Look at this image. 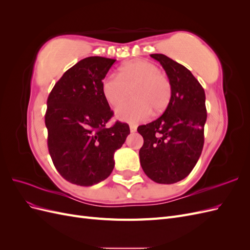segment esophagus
<instances>
[{"label":"esophagus","instance_id":"34e87169","mask_svg":"<svg viewBox=\"0 0 250 250\" xmlns=\"http://www.w3.org/2000/svg\"><path fill=\"white\" fill-rule=\"evenodd\" d=\"M129 128H130V132H135V131H137V126H135L134 124H131L129 126Z\"/></svg>","mask_w":250,"mask_h":250}]
</instances>
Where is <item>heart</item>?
Returning a JSON list of instances; mask_svg holds the SVG:
<instances>
[{"label": "heart", "mask_w": 250, "mask_h": 250, "mask_svg": "<svg viewBox=\"0 0 250 250\" xmlns=\"http://www.w3.org/2000/svg\"><path fill=\"white\" fill-rule=\"evenodd\" d=\"M134 99L117 109V117L126 122L146 120L151 111L161 113L171 99L169 79L147 60H132L120 66L118 76L110 75L102 82V94L112 107H118L130 97Z\"/></svg>", "instance_id": "1"}]
</instances>
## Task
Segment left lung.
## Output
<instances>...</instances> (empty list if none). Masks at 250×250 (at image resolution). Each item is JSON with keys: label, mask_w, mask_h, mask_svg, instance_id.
Wrapping results in <instances>:
<instances>
[{"label": "left lung", "mask_w": 250, "mask_h": 250, "mask_svg": "<svg viewBox=\"0 0 250 250\" xmlns=\"http://www.w3.org/2000/svg\"><path fill=\"white\" fill-rule=\"evenodd\" d=\"M150 56L164 67L172 94L160 118L138 127L144 139L140 162L150 179L170 185L186 178L201 155L208 117L206 94L186 66L164 54Z\"/></svg>", "instance_id": "8db88e82"}]
</instances>
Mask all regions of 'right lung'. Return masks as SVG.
<instances>
[{"mask_svg": "<svg viewBox=\"0 0 250 250\" xmlns=\"http://www.w3.org/2000/svg\"><path fill=\"white\" fill-rule=\"evenodd\" d=\"M116 59L92 56L67 70L51 90L44 123L56 170L71 184L89 187L106 179L115 167L129 126L113 116L102 94V80Z\"/></svg>", "mask_w": 250, "mask_h": 250, "instance_id": "obj_1", "label": "right lung"}]
</instances>
